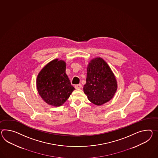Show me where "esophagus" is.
<instances>
[{
	"mask_svg": "<svg viewBox=\"0 0 158 158\" xmlns=\"http://www.w3.org/2000/svg\"><path fill=\"white\" fill-rule=\"evenodd\" d=\"M75 88L76 89H81V85L79 84V85H75Z\"/></svg>",
	"mask_w": 158,
	"mask_h": 158,
	"instance_id": "34e87169",
	"label": "esophagus"
}]
</instances>
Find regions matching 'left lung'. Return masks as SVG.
<instances>
[{
    "label": "left lung",
    "instance_id": "obj_1",
    "mask_svg": "<svg viewBox=\"0 0 158 158\" xmlns=\"http://www.w3.org/2000/svg\"><path fill=\"white\" fill-rule=\"evenodd\" d=\"M118 89L115 76L107 62L100 57L91 59L87 67L83 91L92 103L101 106L109 102Z\"/></svg>",
    "mask_w": 158,
    "mask_h": 158
}]
</instances>
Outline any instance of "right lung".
<instances>
[{"label":"right lung","mask_w":158,"mask_h":158,"mask_svg":"<svg viewBox=\"0 0 158 158\" xmlns=\"http://www.w3.org/2000/svg\"><path fill=\"white\" fill-rule=\"evenodd\" d=\"M65 69L66 63L64 60L55 59L47 63L37 76L39 94L49 105L62 106L75 89L65 73Z\"/></svg>","instance_id":"right-lung-1"}]
</instances>
